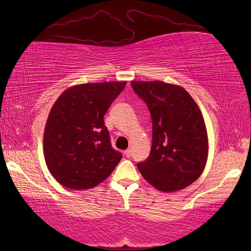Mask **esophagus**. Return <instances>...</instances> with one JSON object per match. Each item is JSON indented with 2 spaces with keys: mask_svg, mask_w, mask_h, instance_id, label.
<instances>
[{
  "mask_svg": "<svg viewBox=\"0 0 251 251\" xmlns=\"http://www.w3.org/2000/svg\"><path fill=\"white\" fill-rule=\"evenodd\" d=\"M125 155H126V158H131V156H132V151H131L130 149L125 151Z\"/></svg>",
  "mask_w": 251,
  "mask_h": 251,
  "instance_id": "1",
  "label": "esophagus"
}]
</instances>
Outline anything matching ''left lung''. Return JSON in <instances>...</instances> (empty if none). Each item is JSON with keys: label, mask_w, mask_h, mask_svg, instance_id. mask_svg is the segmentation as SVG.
Returning <instances> with one entry per match:
<instances>
[{"label": "left lung", "mask_w": 251, "mask_h": 251, "mask_svg": "<svg viewBox=\"0 0 251 251\" xmlns=\"http://www.w3.org/2000/svg\"><path fill=\"white\" fill-rule=\"evenodd\" d=\"M146 102L153 132L149 157L137 166L143 178L161 192L191 185L205 168L208 140L202 113L186 91L162 81H131Z\"/></svg>", "instance_id": "left-lung-1"}]
</instances>
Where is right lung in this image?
Wrapping results in <instances>:
<instances>
[{
    "mask_svg": "<svg viewBox=\"0 0 251 251\" xmlns=\"http://www.w3.org/2000/svg\"><path fill=\"white\" fill-rule=\"evenodd\" d=\"M126 83H83L65 91L53 104L45 127L44 155L52 176L63 186L92 188L121 160L103 116Z\"/></svg>",
    "mask_w": 251,
    "mask_h": 251,
    "instance_id": "obj_1",
    "label": "right lung"
}]
</instances>
